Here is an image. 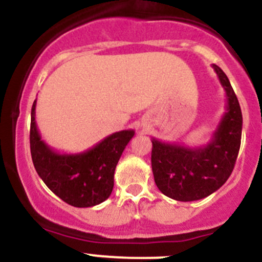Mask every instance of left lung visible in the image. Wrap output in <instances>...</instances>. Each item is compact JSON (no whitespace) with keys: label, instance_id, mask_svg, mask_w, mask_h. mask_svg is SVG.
Instances as JSON below:
<instances>
[{"label":"left lung","instance_id":"1","mask_svg":"<svg viewBox=\"0 0 262 262\" xmlns=\"http://www.w3.org/2000/svg\"><path fill=\"white\" fill-rule=\"evenodd\" d=\"M227 95V111L210 141L203 146L162 142L152 137L151 168L155 185L168 198L195 201L219 190L229 178L242 136V112L227 75L213 64Z\"/></svg>","mask_w":262,"mask_h":262}]
</instances>
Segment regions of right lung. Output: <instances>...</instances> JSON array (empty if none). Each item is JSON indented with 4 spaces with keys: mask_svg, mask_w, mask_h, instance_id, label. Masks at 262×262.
<instances>
[{
    "mask_svg": "<svg viewBox=\"0 0 262 262\" xmlns=\"http://www.w3.org/2000/svg\"><path fill=\"white\" fill-rule=\"evenodd\" d=\"M34 100L30 122V151L35 170L47 187L75 208H92L110 198L116 165L134 130L110 135L95 146L79 154H61L40 137L35 123Z\"/></svg>",
    "mask_w": 262,
    "mask_h": 262,
    "instance_id": "obj_1",
    "label": "right lung"
}]
</instances>
